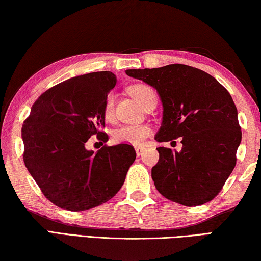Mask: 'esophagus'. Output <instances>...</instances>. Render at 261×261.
I'll list each match as a JSON object with an SVG mask.
<instances>
[{
    "instance_id": "1",
    "label": "esophagus",
    "mask_w": 261,
    "mask_h": 261,
    "mask_svg": "<svg viewBox=\"0 0 261 261\" xmlns=\"http://www.w3.org/2000/svg\"><path fill=\"white\" fill-rule=\"evenodd\" d=\"M144 152V147H136V154L137 156H140Z\"/></svg>"
}]
</instances>
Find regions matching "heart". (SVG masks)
<instances>
[{"label":"heart","instance_id":"b5f03b06","mask_svg":"<svg viewBox=\"0 0 261 261\" xmlns=\"http://www.w3.org/2000/svg\"><path fill=\"white\" fill-rule=\"evenodd\" d=\"M130 93L143 107H145L149 101L156 98L153 88L147 85H143V84L131 86ZM114 105L115 96L113 93H109L106 98L103 106V115L106 120L110 121L113 118ZM151 127L146 124H125L118 126L117 129L113 131V140L117 144H129L134 145V146H140L151 136Z\"/></svg>","mask_w":261,"mask_h":261}]
</instances>
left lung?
<instances>
[{
    "label": "left lung",
    "instance_id": "8db88e82",
    "mask_svg": "<svg viewBox=\"0 0 261 261\" xmlns=\"http://www.w3.org/2000/svg\"><path fill=\"white\" fill-rule=\"evenodd\" d=\"M126 74L153 86L163 105L159 143L180 138L182 151L158 147L152 168L163 197L184 206H199L218 196L236 166L242 140L237 108L221 84L200 69L169 64L131 69Z\"/></svg>",
    "mask_w": 261,
    "mask_h": 261
}]
</instances>
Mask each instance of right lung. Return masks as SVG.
<instances>
[{"instance_id":"1","label":"right lung","mask_w":261,"mask_h":261,"mask_svg":"<svg viewBox=\"0 0 261 261\" xmlns=\"http://www.w3.org/2000/svg\"><path fill=\"white\" fill-rule=\"evenodd\" d=\"M116 84L110 71L70 78L39 96L21 127L23 159L29 173L48 200L79 212L107 202L122 188L135 148L103 145L87 151L92 136L108 140L103 106Z\"/></svg>"}]
</instances>
